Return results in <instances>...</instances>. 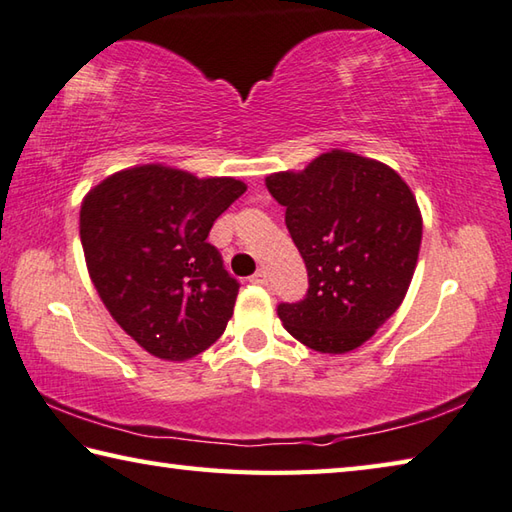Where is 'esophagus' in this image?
Segmentation results:
<instances>
[{"instance_id":"obj_1","label":"esophagus","mask_w":512,"mask_h":512,"mask_svg":"<svg viewBox=\"0 0 512 512\" xmlns=\"http://www.w3.org/2000/svg\"><path fill=\"white\" fill-rule=\"evenodd\" d=\"M249 281H252L254 285H267V272L265 269H258V272L249 278Z\"/></svg>"}]
</instances>
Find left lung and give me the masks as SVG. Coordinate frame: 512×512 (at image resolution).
<instances>
[{
    "instance_id": "left-lung-1",
    "label": "left lung",
    "mask_w": 512,
    "mask_h": 512,
    "mask_svg": "<svg viewBox=\"0 0 512 512\" xmlns=\"http://www.w3.org/2000/svg\"><path fill=\"white\" fill-rule=\"evenodd\" d=\"M301 252L310 289L278 305L285 330L321 354H347L399 310L417 269L423 218L392 167L332 149L303 171L265 178Z\"/></svg>"
}]
</instances>
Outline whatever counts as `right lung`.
Listing matches in <instances>:
<instances>
[{
	"label": "right lung",
	"instance_id": "obj_1",
	"mask_svg": "<svg viewBox=\"0 0 512 512\" xmlns=\"http://www.w3.org/2000/svg\"><path fill=\"white\" fill-rule=\"evenodd\" d=\"M245 191L243 180L151 162L111 173L82 198L80 240L95 292L156 359L189 361L223 336L238 283L207 236Z\"/></svg>",
	"mask_w": 512,
	"mask_h": 512
}]
</instances>
